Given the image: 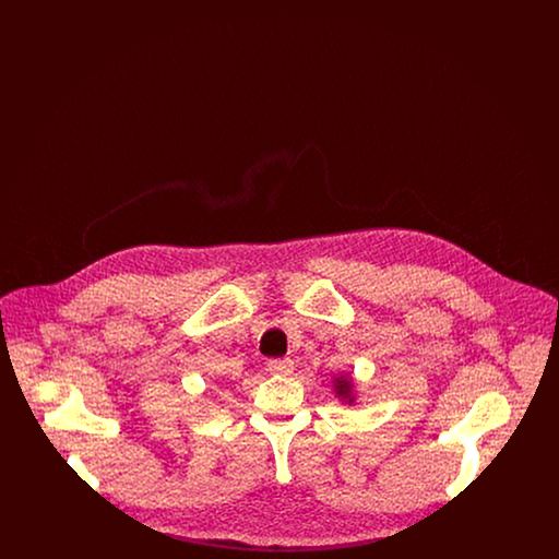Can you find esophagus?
<instances>
[{
    "mask_svg": "<svg viewBox=\"0 0 559 559\" xmlns=\"http://www.w3.org/2000/svg\"><path fill=\"white\" fill-rule=\"evenodd\" d=\"M266 367L272 374H289L293 371V360L276 358V360H267Z\"/></svg>",
    "mask_w": 559,
    "mask_h": 559,
    "instance_id": "obj_1",
    "label": "esophagus"
}]
</instances>
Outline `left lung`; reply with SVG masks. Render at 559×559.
<instances>
[{"mask_svg": "<svg viewBox=\"0 0 559 559\" xmlns=\"http://www.w3.org/2000/svg\"><path fill=\"white\" fill-rule=\"evenodd\" d=\"M349 381L346 379H337V385H335V390H337V394H342L344 399H349Z\"/></svg>", "mask_w": 559, "mask_h": 559, "instance_id": "left-lung-1", "label": "left lung"}]
</instances>
